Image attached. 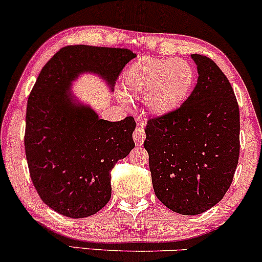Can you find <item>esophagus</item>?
Listing matches in <instances>:
<instances>
[{"instance_id": "34e87169", "label": "esophagus", "mask_w": 262, "mask_h": 262, "mask_svg": "<svg viewBox=\"0 0 262 262\" xmlns=\"http://www.w3.org/2000/svg\"><path fill=\"white\" fill-rule=\"evenodd\" d=\"M133 139H134V143L137 144L138 146L143 145L144 140H145V132H144V128L141 127V125H138V127L135 128L133 133Z\"/></svg>"}]
</instances>
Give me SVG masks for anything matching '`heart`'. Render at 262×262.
<instances>
[{"mask_svg":"<svg viewBox=\"0 0 262 262\" xmlns=\"http://www.w3.org/2000/svg\"><path fill=\"white\" fill-rule=\"evenodd\" d=\"M194 82V69L186 60L143 56L128 68L123 76V90L130 97L143 98L150 113L162 117L185 103Z\"/></svg>","mask_w":262,"mask_h":262,"instance_id":"obj_1","label":"heart"}]
</instances>
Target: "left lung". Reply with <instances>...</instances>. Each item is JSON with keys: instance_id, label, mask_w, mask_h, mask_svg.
<instances>
[{"instance_id": "8db88e82", "label": "left lung", "mask_w": 262, "mask_h": 262, "mask_svg": "<svg viewBox=\"0 0 262 262\" xmlns=\"http://www.w3.org/2000/svg\"><path fill=\"white\" fill-rule=\"evenodd\" d=\"M197 85L179 110L149 119L144 148L159 201L183 215L214 207L230 187L239 160V107L229 80L200 54Z\"/></svg>"}]
</instances>
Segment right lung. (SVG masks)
Returning <instances> with one entry per match:
<instances>
[{"mask_svg": "<svg viewBox=\"0 0 262 262\" xmlns=\"http://www.w3.org/2000/svg\"><path fill=\"white\" fill-rule=\"evenodd\" d=\"M135 54L122 48L69 45L45 64L28 98L25 146L41 201L69 218L95 214L112 193L111 170L134 148L135 121L98 118L74 96V81L96 74L110 89Z\"/></svg>", "mask_w": 262, "mask_h": 262, "instance_id": "obj_1", "label": "right lung"}]
</instances>
